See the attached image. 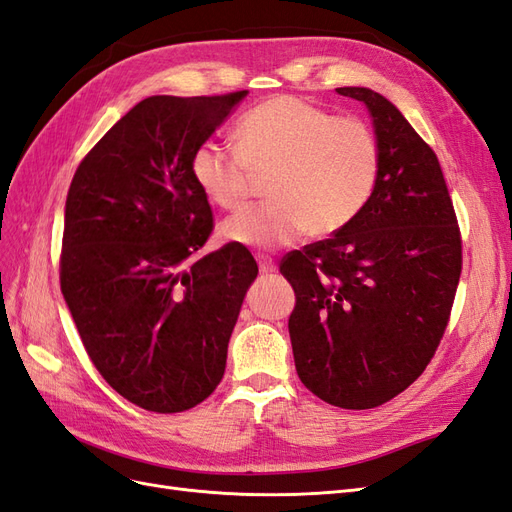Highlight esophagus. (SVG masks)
<instances>
[{"mask_svg":"<svg viewBox=\"0 0 512 512\" xmlns=\"http://www.w3.org/2000/svg\"><path fill=\"white\" fill-rule=\"evenodd\" d=\"M257 264H259V272H264V274L277 270V264H274V259L268 255H257Z\"/></svg>","mask_w":512,"mask_h":512,"instance_id":"1","label":"esophagus"}]
</instances>
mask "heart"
Listing matches in <instances>:
<instances>
[{
	"instance_id": "heart-1",
	"label": "heart",
	"mask_w": 512,
	"mask_h": 512,
	"mask_svg": "<svg viewBox=\"0 0 512 512\" xmlns=\"http://www.w3.org/2000/svg\"><path fill=\"white\" fill-rule=\"evenodd\" d=\"M238 149L205 140L192 153L196 186L222 209L240 207L253 175H270L264 207L242 209L220 225L227 242L274 248L307 231L329 238L370 203L381 175V144L361 119L298 97H272L235 127Z\"/></svg>"
}]
</instances>
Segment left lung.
Returning a JSON list of instances; mask_svg holds the SVG:
<instances>
[{"label":"left lung","instance_id":"1","mask_svg":"<svg viewBox=\"0 0 512 512\" xmlns=\"http://www.w3.org/2000/svg\"><path fill=\"white\" fill-rule=\"evenodd\" d=\"M365 103L381 144V175L346 229L287 253L294 363L303 385L339 409H374L426 370L445 333L463 246L435 151L383 95Z\"/></svg>","mask_w":512,"mask_h":512}]
</instances>
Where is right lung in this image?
<instances>
[{"instance_id": "1", "label": "right lung", "mask_w": 512, "mask_h": 512, "mask_svg": "<svg viewBox=\"0 0 512 512\" xmlns=\"http://www.w3.org/2000/svg\"><path fill=\"white\" fill-rule=\"evenodd\" d=\"M246 95L142 99L71 181L60 290L99 374L147 411H188L218 387L257 277L242 244L196 257L214 218L190 170Z\"/></svg>"}]
</instances>
